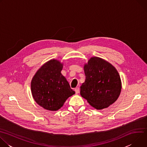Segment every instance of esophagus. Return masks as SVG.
Returning <instances> with one entry per match:
<instances>
[{
    "label": "esophagus",
    "mask_w": 147,
    "mask_h": 147,
    "mask_svg": "<svg viewBox=\"0 0 147 147\" xmlns=\"http://www.w3.org/2000/svg\"><path fill=\"white\" fill-rule=\"evenodd\" d=\"M74 91L76 92V94H78L80 92V88L78 87H77L74 89Z\"/></svg>",
    "instance_id": "34e87169"
}]
</instances>
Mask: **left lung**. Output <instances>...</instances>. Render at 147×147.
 I'll list each match as a JSON object with an SVG mask.
<instances>
[{"label":"left lung","instance_id":"left-lung-1","mask_svg":"<svg viewBox=\"0 0 147 147\" xmlns=\"http://www.w3.org/2000/svg\"><path fill=\"white\" fill-rule=\"evenodd\" d=\"M86 80L80 87V94L96 109L107 108L120 95L121 82L115 67L107 61L92 57L85 64Z\"/></svg>","mask_w":147,"mask_h":147}]
</instances>
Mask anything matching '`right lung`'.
I'll return each instance as SVG.
<instances>
[{
    "instance_id": "obj_1",
    "label": "right lung",
    "mask_w": 147,
    "mask_h": 147,
    "mask_svg": "<svg viewBox=\"0 0 147 147\" xmlns=\"http://www.w3.org/2000/svg\"><path fill=\"white\" fill-rule=\"evenodd\" d=\"M63 65L59 60H50L40 67L31 80L35 101L47 110H59L67 99L75 94L61 73Z\"/></svg>"
}]
</instances>
